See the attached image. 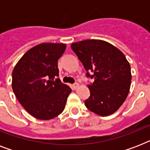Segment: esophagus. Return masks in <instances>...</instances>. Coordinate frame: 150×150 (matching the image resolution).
<instances>
[{
  "label": "esophagus",
  "mask_w": 150,
  "mask_h": 150,
  "mask_svg": "<svg viewBox=\"0 0 150 150\" xmlns=\"http://www.w3.org/2000/svg\"><path fill=\"white\" fill-rule=\"evenodd\" d=\"M79 86V83H77V82H75V83H74V84L72 85L73 89H77Z\"/></svg>",
  "instance_id": "34e87169"
}]
</instances>
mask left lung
<instances>
[{
  "mask_svg": "<svg viewBox=\"0 0 150 150\" xmlns=\"http://www.w3.org/2000/svg\"><path fill=\"white\" fill-rule=\"evenodd\" d=\"M71 47L84 66L87 77L94 79L88 85L90 96L85 100L86 107L100 116L114 114L123 104L130 89L131 67L125 56L100 40L79 41L71 43Z\"/></svg>",
  "mask_w": 150,
  "mask_h": 150,
  "instance_id": "obj_1",
  "label": "left lung"
}]
</instances>
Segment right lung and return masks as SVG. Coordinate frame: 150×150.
<instances>
[{"mask_svg":"<svg viewBox=\"0 0 150 150\" xmlns=\"http://www.w3.org/2000/svg\"><path fill=\"white\" fill-rule=\"evenodd\" d=\"M66 49L64 43H43L29 50L12 72V89L29 114L50 120L63 111L71 89L61 82L57 61Z\"/></svg>","mask_w":150,"mask_h":150,"instance_id":"add662e5","label":"right lung"}]
</instances>
